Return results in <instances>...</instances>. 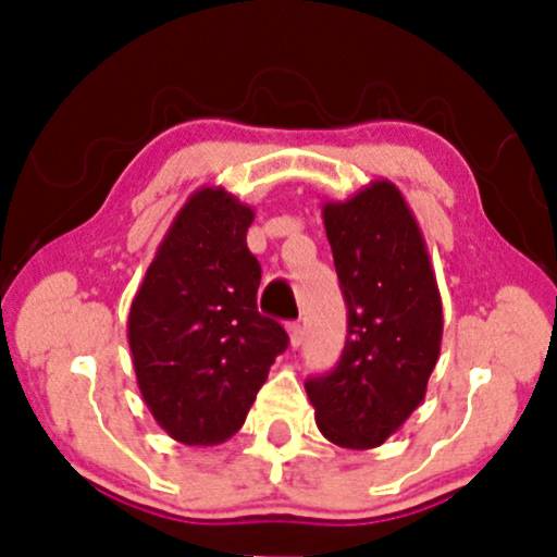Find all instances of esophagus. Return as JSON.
<instances>
[{"instance_id": "esophagus-1", "label": "esophagus", "mask_w": 557, "mask_h": 557, "mask_svg": "<svg viewBox=\"0 0 557 557\" xmlns=\"http://www.w3.org/2000/svg\"><path fill=\"white\" fill-rule=\"evenodd\" d=\"M286 334H288V342H292V347H299L304 339V326L299 322L286 324Z\"/></svg>"}]
</instances>
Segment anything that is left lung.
Listing matches in <instances>:
<instances>
[{"mask_svg":"<svg viewBox=\"0 0 557 557\" xmlns=\"http://www.w3.org/2000/svg\"><path fill=\"white\" fill-rule=\"evenodd\" d=\"M322 218L347 301V342L337 368L304 387L324 438L375 448L425 398L444 334L441 292L421 225L391 180L326 200Z\"/></svg>","mask_w":557,"mask_h":557,"instance_id":"obj_1","label":"left lung"}]
</instances>
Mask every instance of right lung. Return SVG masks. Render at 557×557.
I'll return each instance as SVG.
<instances>
[{
  "mask_svg": "<svg viewBox=\"0 0 557 557\" xmlns=\"http://www.w3.org/2000/svg\"><path fill=\"white\" fill-rule=\"evenodd\" d=\"M253 208L223 187L195 189L159 243L128 311L126 337L149 413L185 446L238 433L284 326L258 311L261 265L246 246Z\"/></svg>",
  "mask_w": 557,
  "mask_h": 557,
  "instance_id": "obj_1",
  "label": "right lung"
}]
</instances>
